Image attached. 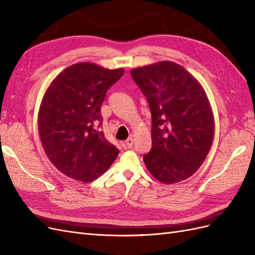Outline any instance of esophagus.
Returning a JSON list of instances; mask_svg holds the SVG:
<instances>
[{"label":"esophagus","instance_id":"1","mask_svg":"<svg viewBox=\"0 0 255 255\" xmlns=\"http://www.w3.org/2000/svg\"><path fill=\"white\" fill-rule=\"evenodd\" d=\"M133 143H134L133 137H128L126 141L122 142V146H123V148H125V149H130V148H132Z\"/></svg>","mask_w":255,"mask_h":255}]
</instances>
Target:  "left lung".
Masks as SVG:
<instances>
[{
    "label": "left lung",
    "instance_id": "left-lung-1",
    "mask_svg": "<svg viewBox=\"0 0 255 255\" xmlns=\"http://www.w3.org/2000/svg\"><path fill=\"white\" fill-rule=\"evenodd\" d=\"M152 116V148L143 156L161 183L188 179L203 164L214 139V115L203 87L173 61L133 69Z\"/></svg>",
    "mask_w": 255,
    "mask_h": 255
}]
</instances>
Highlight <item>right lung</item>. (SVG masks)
Returning a JSON list of instances; mask_svg holds the SVG:
<instances>
[{
	"label": "right lung",
	"instance_id": "obj_1",
	"mask_svg": "<svg viewBox=\"0 0 255 255\" xmlns=\"http://www.w3.org/2000/svg\"><path fill=\"white\" fill-rule=\"evenodd\" d=\"M123 73L122 68L79 63L50 84L38 113V132L48 158L61 173L91 182L117 158L119 150L101 130V105Z\"/></svg>",
	"mask_w": 255,
	"mask_h": 255
}]
</instances>
